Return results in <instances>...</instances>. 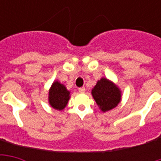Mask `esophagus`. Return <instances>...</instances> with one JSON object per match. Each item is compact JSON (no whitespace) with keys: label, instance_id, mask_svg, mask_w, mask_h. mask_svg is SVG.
Wrapping results in <instances>:
<instances>
[{"label":"esophagus","instance_id":"obj_1","mask_svg":"<svg viewBox=\"0 0 161 161\" xmlns=\"http://www.w3.org/2000/svg\"><path fill=\"white\" fill-rule=\"evenodd\" d=\"M78 91L80 92V93H84L85 92V88L84 87H81L78 89Z\"/></svg>","mask_w":161,"mask_h":161}]
</instances>
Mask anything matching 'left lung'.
I'll use <instances>...</instances> for the list:
<instances>
[{"mask_svg":"<svg viewBox=\"0 0 161 161\" xmlns=\"http://www.w3.org/2000/svg\"><path fill=\"white\" fill-rule=\"evenodd\" d=\"M91 95L102 112L115 108L121 100V91L116 84L106 77H102L91 91Z\"/></svg>","mask_w":161,"mask_h":161,"instance_id":"left-lung-1","label":"left lung"}]
</instances>
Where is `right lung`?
I'll list each match as a JSON object with an SVG mask.
<instances>
[{
    "label": "right lung",
    "mask_w": 161,
    "mask_h": 161,
    "mask_svg": "<svg viewBox=\"0 0 161 161\" xmlns=\"http://www.w3.org/2000/svg\"><path fill=\"white\" fill-rule=\"evenodd\" d=\"M70 98V92L59 81L55 80L49 89L48 103L50 106L57 110H63Z\"/></svg>",
    "instance_id": "right-lung-1"
}]
</instances>
